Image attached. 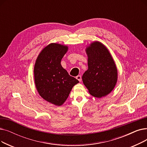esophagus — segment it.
Segmentation results:
<instances>
[{
	"label": "esophagus",
	"mask_w": 147,
	"mask_h": 147,
	"mask_svg": "<svg viewBox=\"0 0 147 147\" xmlns=\"http://www.w3.org/2000/svg\"><path fill=\"white\" fill-rule=\"evenodd\" d=\"M76 79H78L79 82L82 81V76L80 75H78V76H76Z\"/></svg>",
	"instance_id": "esophagus-1"
}]
</instances>
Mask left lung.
I'll return each mask as SVG.
<instances>
[{"mask_svg":"<svg viewBox=\"0 0 147 147\" xmlns=\"http://www.w3.org/2000/svg\"><path fill=\"white\" fill-rule=\"evenodd\" d=\"M88 69L82 80L89 93L101 98L113 90L117 80V70L109 50L101 43L95 42L86 48Z\"/></svg>","mask_w":147,"mask_h":147,"instance_id":"8db88e82","label":"left lung"}]
</instances>
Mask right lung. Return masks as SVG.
Instances as JSON below:
<instances>
[{"instance_id":"right-lung-1","label":"right lung","mask_w":147,"mask_h":147,"mask_svg":"<svg viewBox=\"0 0 147 147\" xmlns=\"http://www.w3.org/2000/svg\"><path fill=\"white\" fill-rule=\"evenodd\" d=\"M67 50V46L49 44L38 55L34 68L38 94L46 101L58 106L65 101L73 87L79 82L61 65Z\"/></svg>"}]
</instances>
